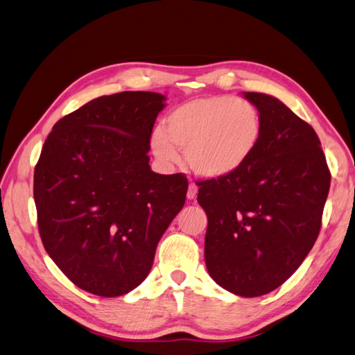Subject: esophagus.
Returning <instances> with one entry per match:
<instances>
[{
    "label": "esophagus",
    "instance_id": "1",
    "mask_svg": "<svg viewBox=\"0 0 355 355\" xmlns=\"http://www.w3.org/2000/svg\"><path fill=\"white\" fill-rule=\"evenodd\" d=\"M197 192H198V187H197V184H193V183H191L189 184V187H187V200H193L197 197Z\"/></svg>",
    "mask_w": 355,
    "mask_h": 355
}]
</instances>
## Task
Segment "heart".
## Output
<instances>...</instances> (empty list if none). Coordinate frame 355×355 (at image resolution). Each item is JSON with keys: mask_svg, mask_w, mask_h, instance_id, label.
I'll use <instances>...</instances> for the list:
<instances>
[{"mask_svg": "<svg viewBox=\"0 0 355 355\" xmlns=\"http://www.w3.org/2000/svg\"><path fill=\"white\" fill-rule=\"evenodd\" d=\"M261 115L251 101L227 95L187 101L166 118L164 129L152 132L150 148L166 164L186 150L196 175L221 180L239 173L251 162L261 141Z\"/></svg>", "mask_w": 355, "mask_h": 355, "instance_id": "1", "label": "heart"}]
</instances>
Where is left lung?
<instances>
[{"label":"left lung","instance_id":"obj_1","mask_svg":"<svg viewBox=\"0 0 355 355\" xmlns=\"http://www.w3.org/2000/svg\"><path fill=\"white\" fill-rule=\"evenodd\" d=\"M243 95L261 115V141L239 173L198 182L197 200L207 215V272L229 293L260 297L286 282L314 246L331 173L306 121L275 96Z\"/></svg>","mask_w":355,"mask_h":355}]
</instances>
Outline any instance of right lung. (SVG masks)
<instances>
[{
	"instance_id": "right-lung-1",
	"label": "right lung",
	"mask_w": 355,
	"mask_h": 355,
	"mask_svg": "<svg viewBox=\"0 0 355 355\" xmlns=\"http://www.w3.org/2000/svg\"><path fill=\"white\" fill-rule=\"evenodd\" d=\"M166 96L120 92L55 123L33 175L38 231L76 286L100 297L135 289L159 239L182 211L183 173L150 171L152 128Z\"/></svg>"
}]
</instances>
